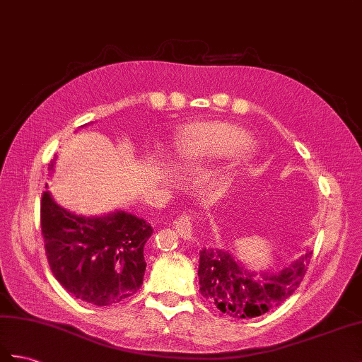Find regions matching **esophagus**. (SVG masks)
I'll return each instance as SVG.
<instances>
[{
	"mask_svg": "<svg viewBox=\"0 0 362 362\" xmlns=\"http://www.w3.org/2000/svg\"><path fill=\"white\" fill-rule=\"evenodd\" d=\"M175 228H176V232L180 233V236L184 238V240H192V238H193V223H192V216L187 215V214H182V215L175 221Z\"/></svg>",
	"mask_w": 362,
	"mask_h": 362,
	"instance_id": "esophagus-1",
	"label": "esophagus"
}]
</instances>
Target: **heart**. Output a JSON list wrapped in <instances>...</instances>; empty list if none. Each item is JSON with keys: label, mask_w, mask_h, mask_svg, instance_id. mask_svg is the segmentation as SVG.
I'll list each match as a JSON object with an SVG mask.
<instances>
[{"label": "heart", "mask_w": 362, "mask_h": 362, "mask_svg": "<svg viewBox=\"0 0 362 362\" xmlns=\"http://www.w3.org/2000/svg\"><path fill=\"white\" fill-rule=\"evenodd\" d=\"M250 148L245 132L226 122H207L190 127L184 135L181 151L187 158H219L240 155Z\"/></svg>", "instance_id": "1"}]
</instances>
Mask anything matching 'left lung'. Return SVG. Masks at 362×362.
<instances>
[{"label":"left lung","mask_w":362,"mask_h":362,"mask_svg":"<svg viewBox=\"0 0 362 362\" xmlns=\"http://www.w3.org/2000/svg\"><path fill=\"white\" fill-rule=\"evenodd\" d=\"M312 252L279 272H249L221 249L199 252V290L218 310L238 320L255 318L283 304L301 284Z\"/></svg>","instance_id":"1"}]
</instances>
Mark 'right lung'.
Segmentation results:
<instances>
[{
  "instance_id": "add662e5",
  "label": "right lung",
  "mask_w": 362,
  "mask_h": 362,
  "mask_svg": "<svg viewBox=\"0 0 362 362\" xmlns=\"http://www.w3.org/2000/svg\"><path fill=\"white\" fill-rule=\"evenodd\" d=\"M54 165L50 163L49 169L54 170ZM41 232L52 273L81 301L112 305L143 284L144 244L153 233L146 219L122 210L103 216L75 215L46 190L41 198Z\"/></svg>"
}]
</instances>
